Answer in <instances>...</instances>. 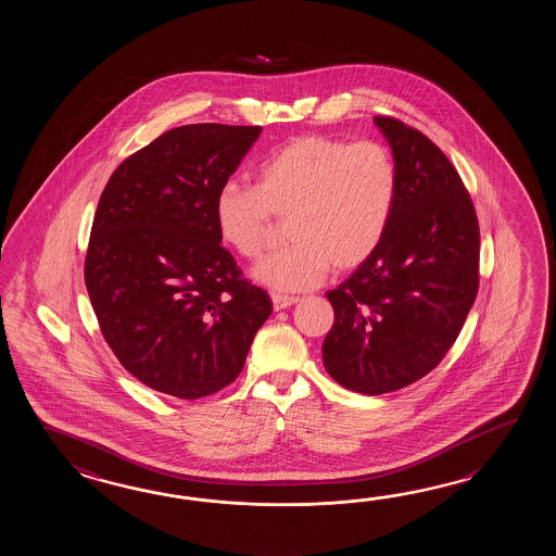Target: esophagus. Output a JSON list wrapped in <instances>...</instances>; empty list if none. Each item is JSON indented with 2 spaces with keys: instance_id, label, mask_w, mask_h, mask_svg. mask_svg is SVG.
Here are the masks:
<instances>
[{
  "instance_id": "esophagus-1",
  "label": "esophagus",
  "mask_w": 556,
  "mask_h": 556,
  "mask_svg": "<svg viewBox=\"0 0 556 556\" xmlns=\"http://www.w3.org/2000/svg\"><path fill=\"white\" fill-rule=\"evenodd\" d=\"M295 302H298V298H295V295H273V306L276 312L286 309V307L294 306Z\"/></svg>"
}]
</instances>
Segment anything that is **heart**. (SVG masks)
Masks as SVG:
<instances>
[{
  "instance_id": "obj_1",
  "label": "heart",
  "mask_w": 556,
  "mask_h": 556,
  "mask_svg": "<svg viewBox=\"0 0 556 556\" xmlns=\"http://www.w3.org/2000/svg\"><path fill=\"white\" fill-rule=\"evenodd\" d=\"M400 189L390 151L374 141L302 135L258 168L256 187L225 182L214 199L218 235L247 261L268 249L276 218L292 240L256 266L254 280L302 292L326 274L348 273L374 256L393 218Z\"/></svg>"
}]
</instances>
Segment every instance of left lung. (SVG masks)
<instances>
[{
	"label": "left lung",
	"mask_w": 556,
	"mask_h": 556,
	"mask_svg": "<svg viewBox=\"0 0 556 556\" xmlns=\"http://www.w3.org/2000/svg\"><path fill=\"white\" fill-rule=\"evenodd\" d=\"M400 175L388 235L328 292L321 357L348 390L379 395L427 376L450 352L479 290V225L450 159L424 132L376 117Z\"/></svg>",
	"instance_id": "left-lung-1"
}]
</instances>
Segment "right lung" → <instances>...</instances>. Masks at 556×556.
I'll use <instances>...</instances> for the list:
<instances>
[{
	"label": "right lung",
	"mask_w": 556,
	"mask_h": 556,
	"mask_svg": "<svg viewBox=\"0 0 556 556\" xmlns=\"http://www.w3.org/2000/svg\"><path fill=\"white\" fill-rule=\"evenodd\" d=\"M262 127L199 123L125 159L97 204L85 286L121 366L178 400L223 390L273 312L220 247L214 199Z\"/></svg>",
	"instance_id": "add662e5"
}]
</instances>
